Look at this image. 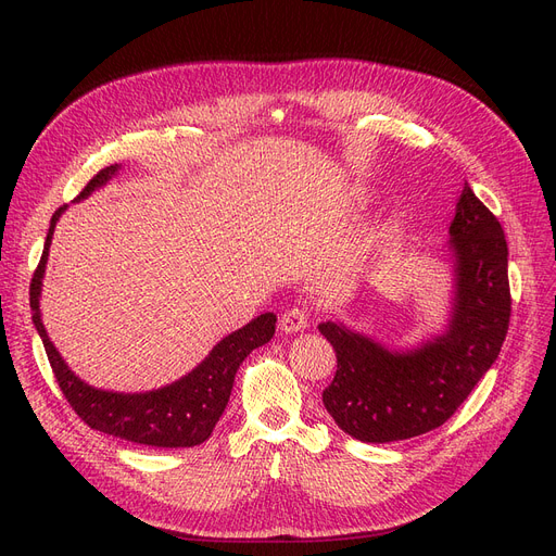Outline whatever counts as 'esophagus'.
Returning a JSON list of instances; mask_svg holds the SVG:
<instances>
[{
  "instance_id": "1",
  "label": "esophagus",
  "mask_w": 556,
  "mask_h": 556,
  "mask_svg": "<svg viewBox=\"0 0 556 556\" xmlns=\"http://www.w3.org/2000/svg\"><path fill=\"white\" fill-rule=\"evenodd\" d=\"M306 327H308V315L300 306H293V308L283 311L281 317H279V329L283 333H298V331H302Z\"/></svg>"
}]
</instances>
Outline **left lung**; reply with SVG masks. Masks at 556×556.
I'll return each mask as SVG.
<instances>
[{
  "label": "left lung",
  "mask_w": 556,
  "mask_h": 556,
  "mask_svg": "<svg viewBox=\"0 0 556 556\" xmlns=\"http://www.w3.org/2000/svg\"><path fill=\"white\" fill-rule=\"evenodd\" d=\"M457 295L448 331L413 354L388 349L340 325H319L338 369L323 392L327 413L361 442L410 440L448 421L505 342L511 293L503 225L466 185L451 223Z\"/></svg>",
  "instance_id": "1"
}]
</instances>
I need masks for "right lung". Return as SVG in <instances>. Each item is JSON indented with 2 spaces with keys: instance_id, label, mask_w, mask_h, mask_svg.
Here are the masks:
<instances>
[{
  "instance_id": "add662e5",
  "label": "right lung",
  "mask_w": 556,
  "mask_h": 556,
  "mask_svg": "<svg viewBox=\"0 0 556 556\" xmlns=\"http://www.w3.org/2000/svg\"><path fill=\"white\" fill-rule=\"evenodd\" d=\"M119 166H105L94 178L85 185V189L76 195V200L90 195L97 187L108 182L114 170ZM63 207H58L51 216L49 233L45 241V250L40 256L38 268L28 288V302H31V317L34 325L42 338L45 352L51 365V371L58 381V388L63 390L72 410L94 430L108 432L119 440L143 444V446H157V448H185L198 446L210 434L225 413V405L231 394L233 376H237L239 365L250 356L252 349L266 344L275 336L277 317L273 313H263L243 329L233 331L231 336L223 338L212 354L204 358L189 376L180 378L178 383L168 388L146 392V394H116L103 392L85 386L83 381L70 371L61 354L49 342V336L42 327L38 298H40V283L45 275V263L49 256V245L53 237V227L58 216L63 214Z\"/></svg>"
}]
</instances>
